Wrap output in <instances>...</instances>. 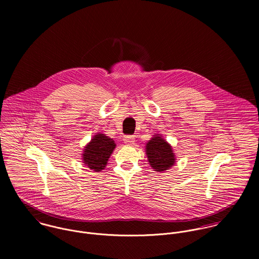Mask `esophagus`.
Wrapping results in <instances>:
<instances>
[{
  "label": "esophagus",
  "instance_id": "1",
  "mask_svg": "<svg viewBox=\"0 0 259 259\" xmlns=\"http://www.w3.org/2000/svg\"><path fill=\"white\" fill-rule=\"evenodd\" d=\"M135 137L134 136H125L124 138H123V142H124V144L125 145H127V146H132V145H134L135 144Z\"/></svg>",
  "mask_w": 259,
  "mask_h": 259
}]
</instances>
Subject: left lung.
I'll list each match as a JSON object with an SVG mask.
<instances>
[{
	"label": "left lung",
	"mask_w": 259,
	"mask_h": 259,
	"mask_svg": "<svg viewBox=\"0 0 259 259\" xmlns=\"http://www.w3.org/2000/svg\"><path fill=\"white\" fill-rule=\"evenodd\" d=\"M146 153L150 166L158 172L169 169L176 162V155L171 146L159 135L153 136L148 141Z\"/></svg>",
	"instance_id": "8db88e82"
}]
</instances>
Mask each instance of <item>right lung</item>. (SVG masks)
<instances>
[{"label": "right lung", "instance_id": "add662e5", "mask_svg": "<svg viewBox=\"0 0 259 259\" xmlns=\"http://www.w3.org/2000/svg\"><path fill=\"white\" fill-rule=\"evenodd\" d=\"M114 148V141L99 133L94 136L92 141L83 148L82 161L89 168L95 171H101L106 167Z\"/></svg>", "mask_w": 259, "mask_h": 259}]
</instances>
